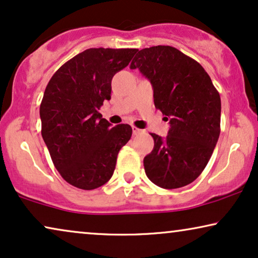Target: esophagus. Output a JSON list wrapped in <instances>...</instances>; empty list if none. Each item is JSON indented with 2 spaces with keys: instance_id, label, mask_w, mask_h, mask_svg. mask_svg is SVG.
Here are the masks:
<instances>
[{
  "instance_id": "obj_1",
  "label": "esophagus",
  "mask_w": 258,
  "mask_h": 258,
  "mask_svg": "<svg viewBox=\"0 0 258 258\" xmlns=\"http://www.w3.org/2000/svg\"><path fill=\"white\" fill-rule=\"evenodd\" d=\"M142 133H143L142 129H139V128H136L135 125H133V134H134V135H140V134H142Z\"/></svg>"
}]
</instances>
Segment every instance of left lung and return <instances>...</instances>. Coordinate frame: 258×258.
<instances>
[{
	"instance_id": "left-lung-1",
	"label": "left lung",
	"mask_w": 258,
	"mask_h": 258,
	"mask_svg": "<svg viewBox=\"0 0 258 258\" xmlns=\"http://www.w3.org/2000/svg\"><path fill=\"white\" fill-rule=\"evenodd\" d=\"M150 81L155 107L167 116L165 139L143 160L148 178L164 189L188 185L209 162L221 132V97L203 67L170 45L142 49L130 69Z\"/></svg>"
}]
</instances>
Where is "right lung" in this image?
Here are the masks:
<instances>
[{"label":"right lung","instance_id":"add662e5","mask_svg":"<svg viewBox=\"0 0 258 258\" xmlns=\"http://www.w3.org/2000/svg\"><path fill=\"white\" fill-rule=\"evenodd\" d=\"M136 51L87 49L66 62L45 88L40 107L42 137L55 168L76 188L105 184L114 174L118 151L132 137V126L111 128L100 108L110 100L112 77Z\"/></svg>","mask_w":258,"mask_h":258}]
</instances>
